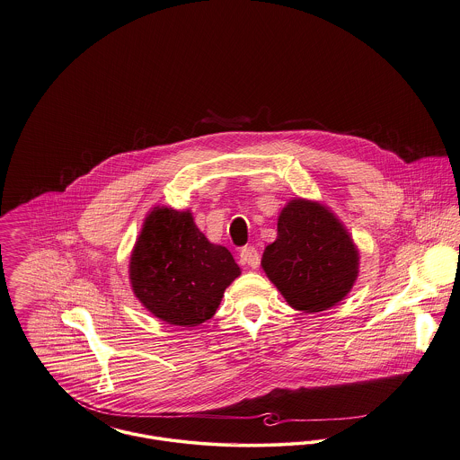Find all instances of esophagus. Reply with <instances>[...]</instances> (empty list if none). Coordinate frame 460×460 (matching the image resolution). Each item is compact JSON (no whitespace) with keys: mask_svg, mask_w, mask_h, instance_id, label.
<instances>
[{"mask_svg":"<svg viewBox=\"0 0 460 460\" xmlns=\"http://www.w3.org/2000/svg\"><path fill=\"white\" fill-rule=\"evenodd\" d=\"M241 262L246 263L252 269H257L261 265V255L255 246H244L240 252Z\"/></svg>","mask_w":460,"mask_h":460,"instance_id":"obj_1","label":"esophagus"}]
</instances>
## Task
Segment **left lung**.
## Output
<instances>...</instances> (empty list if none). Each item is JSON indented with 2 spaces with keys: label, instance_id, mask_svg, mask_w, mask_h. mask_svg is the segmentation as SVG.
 Masks as SVG:
<instances>
[{
  "label": "left lung",
  "instance_id": "obj_1",
  "mask_svg": "<svg viewBox=\"0 0 460 460\" xmlns=\"http://www.w3.org/2000/svg\"><path fill=\"white\" fill-rule=\"evenodd\" d=\"M262 269L293 308L323 312L350 293L358 250L324 205L296 198L281 210L278 238L265 248Z\"/></svg>",
  "mask_w": 460,
  "mask_h": 460
}]
</instances>
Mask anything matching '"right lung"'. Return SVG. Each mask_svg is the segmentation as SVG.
I'll use <instances>...</instances> for the list:
<instances>
[{
    "label": "right lung",
    "mask_w": 460,
    "mask_h": 460,
    "mask_svg": "<svg viewBox=\"0 0 460 460\" xmlns=\"http://www.w3.org/2000/svg\"><path fill=\"white\" fill-rule=\"evenodd\" d=\"M241 274L226 246L205 238L190 210L155 207L132 250L129 279L136 298L174 326H198L219 308Z\"/></svg>",
    "instance_id": "obj_1"
}]
</instances>
